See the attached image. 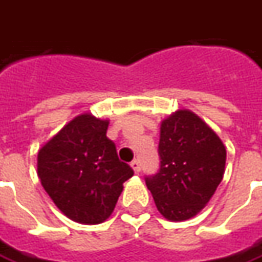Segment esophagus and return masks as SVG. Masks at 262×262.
<instances>
[{
  "mask_svg": "<svg viewBox=\"0 0 262 262\" xmlns=\"http://www.w3.org/2000/svg\"><path fill=\"white\" fill-rule=\"evenodd\" d=\"M130 167L133 168V171H135L136 174H139V172H140V163H139L137 160H133V161H132Z\"/></svg>",
  "mask_w": 262,
  "mask_h": 262,
  "instance_id": "1",
  "label": "esophagus"
}]
</instances>
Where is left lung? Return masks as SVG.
I'll use <instances>...</instances> for the list:
<instances>
[{"label":"left lung","mask_w":262,"mask_h":262,"mask_svg":"<svg viewBox=\"0 0 262 262\" xmlns=\"http://www.w3.org/2000/svg\"><path fill=\"white\" fill-rule=\"evenodd\" d=\"M159 154V172L146 177L156 206L165 219H191L223 180L225 144L198 115L178 109L161 122Z\"/></svg>","instance_id":"8db88e82"}]
</instances>
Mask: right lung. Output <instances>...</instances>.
Instances as JSON below:
<instances>
[{
  "label": "right lung",
  "instance_id": "1",
  "mask_svg": "<svg viewBox=\"0 0 262 262\" xmlns=\"http://www.w3.org/2000/svg\"><path fill=\"white\" fill-rule=\"evenodd\" d=\"M109 120L75 116L37 154V176L56 206L74 222L98 225L114 212L133 176L106 137Z\"/></svg>",
  "mask_w": 262,
  "mask_h": 262
}]
</instances>
